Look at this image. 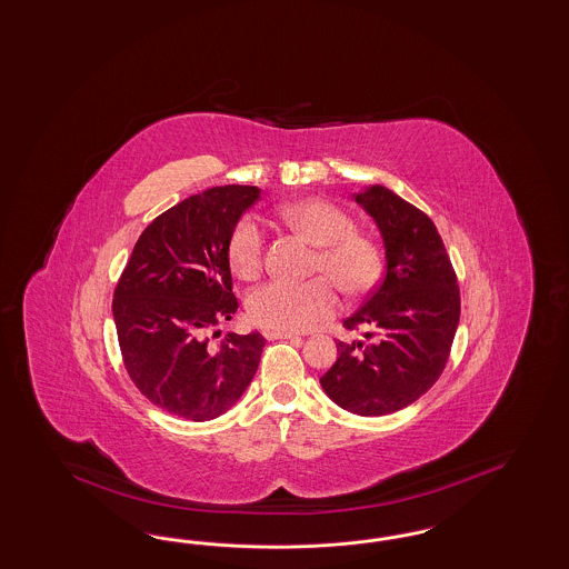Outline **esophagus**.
Here are the masks:
<instances>
[{
	"label": "esophagus",
	"instance_id": "obj_1",
	"mask_svg": "<svg viewBox=\"0 0 569 569\" xmlns=\"http://www.w3.org/2000/svg\"><path fill=\"white\" fill-rule=\"evenodd\" d=\"M262 333H264L267 340H295V338H298V333L281 332V330H264Z\"/></svg>",
	"mask_w": 569,
	"mask_h": 569
}]
</instances>
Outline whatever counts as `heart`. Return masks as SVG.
Segmentation results:
<instances>
[{
  "instance_id": "obj_1",
  "label": "heart",
  "mask_w": 569,
  "mask_h": 569,
  "mask_svg": "<svg viewBox=\"0 0 569 569\" xmlns=\"http://www.w3.org/2000/svg\"><path fill=\"white\" fill-rule=\"evenodd\" d=\"M298 233L319 246L313 258L315 277L305 283L273 279L248 296V313L258 326L281 332H302L330 319L340 307L338 288L347 295L370 292L380 277V254L370 239L357 236L353 216L326 199H300L279 210ZM267 231L252 214L241 216L227 241L231 269L252 279L262 269ZM331 278L328 280L327 277Z\"/></svg>"
}]
</instances>
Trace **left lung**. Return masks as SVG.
I'll return each mask as SVG.
<instances>
[{
    "label": "left lung",
    "instance_id": "8db88e82",
    "mask_svg": "<svg viewBox=\"0 0 569 569\" xmlns=\"http://www.w3.org/2000/svg\"><path fill=\"white\" fill-rule=\"evenodd\" d=\"M353 199L382 236L387 271L345 321L349 330L368 326V340H338V359L319 382L342 410L385 416L408 408L443 372L460 321V290L429 216L382 184Z\"/></svg>",
    "mask_w": 569,
    "mask_h": 569
}]
</instances>
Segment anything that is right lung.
I'll return each instance as SVG.
<instances>
[{
	"instance_id": "right-lung-1",
	"label": "right lung",
	"mask_w": 569,
	"mask_h": 569,
	"mask_svg": "<svg viewBox=\"0 0 569 569\" xmlns=\"http://www.w3.org/2000/svg\"><path fill=\"white\" fill-rule=\"evenodd\" d=\"M258 187L227 184L157 216L138 237L113 295L119 349L138 391L153 406L206 422L231 410L264 349L258 332L224 333L236 315L227 241Z\"/></svg>"
}]
</instances>
